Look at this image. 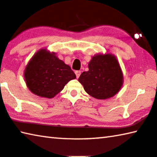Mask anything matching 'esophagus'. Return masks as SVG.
<instances>
[{
  "instance_id": "obj_1",
  "label": "esophagus",
  "mask_w": 157,
  "mask_h": 157,
  "mask_svg": "<svg viewBox=\"0 0 157 157\" xmlns=\"http://www.w3.org/2000/svg\"><path fill=\"white\" fill-rule=\"evenodd\" d=\"M75 74H76V78H78L79 76H80L81 72V71H75Z\"/></svg>"
}]
</instances>
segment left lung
<instances>
[{"label":"left lung","instance_id":"left-lung-1","mask_svg":"<svg viewBox=\"0 0 157 157\" xmlns=\"http://www.w3.org/2000/svg\"><path fill=\"white\" fill-rule=\"evenodd\" d=\"M88 69L78 78L87 93L96 99L105 100L119 92L123 84V74L114 55H95L89 62Z\"/></svg>","mask_w":157,"mask_h":157}]
</instances>
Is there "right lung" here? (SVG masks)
<instances>
[{"label":"right lung","instance_id":"1","mask_svg":"<svg viewBox=\"0 0 157 157\" xmlns=\"http://www.w3.org/2000/svg\"><path fill=\"white\" fill-rule=\"evenodd\" d=\"M25 78L29 89L35 95L52 98L58 94L76 74L69 65L43 49L37 52L26 67Z\"/></svg>","mask_w":157,"mask_h":157}]
</instances>
